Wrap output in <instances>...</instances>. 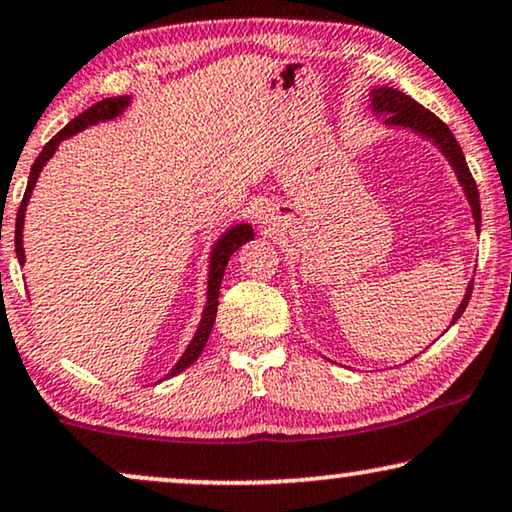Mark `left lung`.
Masks as SVG:
<instances>
[{
    "instance_id": "1",
    "label": "left lung",
    "mask_w": 512,
    "mask_h": 512,
    "mask_svg": "<svg viewBox=\"0 0 512 512\" xmlns=\"http://www.w3.org/2000/svg\"><path fill=\"white\" fill-rule=\"evenodd\" d=\"M370 98H372V112L374 114H388L386 121H384L386 126L410 128V131L419 133L421 138L431 140L433 145L438 147L442 154H445V159L449 161V166L454 168L456 177H459L463 192H466V199L470 203V210H473L475 231H478V234H480L482 215H480L478 185H475L473 175H470V170H468L466 156H463L459 142H456V138L452 135V131H449V128H447V124H442V121L435 117L433 112H428L424 105H419L417 100H412L410 95H405L403 91H398V88H388V86L372 88ZM470 295H473V281L468 283L466 295H463L459 309H456L454 318H452V325L461 318V313L466 311Z\"/></svg>"
}]
</instances>
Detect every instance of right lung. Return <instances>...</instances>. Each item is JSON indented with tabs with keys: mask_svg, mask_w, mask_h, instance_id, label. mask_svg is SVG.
<instances>
[{
	"mask_svg": "<svg viewBox=\"0 0 512 512\" xmlns=\"http://www.w3.org/2000/svg\"><path fill=\"white\" fill-rule=\"evenodd\" d=\"M131 105V98L128 95H119V98H105L100 102H95L93 107H88L86 112H81L79 117H74L70 124H67L63 131L58 135H53V138L46 142L42 154L37 156V161L32 163V170H30V180H27V189H25V196L23 201H20V208H18V215H16V255H18V262L25 264V250H23V224H25V208H27V201H30L32 196V189L37 185V177L42 173V168L46 166V161L51 159L53 154H56L58 145L63 140L70 138V135H77L79 131H84L88 126H95L100 124V121H112L117 119L124 109ZM255 238L252 234V227L250 224H236V227H231L224 231V234L217 238V243L213 245V252H210V267H208V302H206V309H203V316H201V323H199V330L194 332V339L189 342V346L182 353V358L177 360L173 370L166 374L168 377H175V374H180L182 370H187L189 365L196 363V358L201 356V351L206 349L208 344V337H210V330H213L215 325V316H217V297H220V285H222V276H224V269H227V262L229 257L234 255V252L241 248L243 243H248Z\"/></svg>",
	"mask_w": 512,
	"mask_h": 512,
	"instance_id": "add662e5",
	"label": "right lung"
}]
</instances>
